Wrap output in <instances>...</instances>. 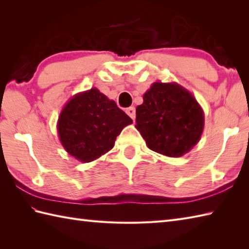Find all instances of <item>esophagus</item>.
I'll return each instance as SVG.
<instances>
[{"instance_id": "obj_1", "label": "esophagus", "mask_w": 249, "mask_h": 249, "mask_svg": "<svg viewBox=\"0 0 249 249\" xmlns=\"http://www.w3.org/2000/svg\"><path fill=\"white\" fill-rule=\"evenodd\" d=\"M126 113H127L133 120L136 119V109L134 107H129L126 109Z\"/></svg>"}]
</instances>
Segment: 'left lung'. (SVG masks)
I'll use <instances>...</instances> for the list:
<instances>
[{
	"instance_id": "obj_1",
	"label": "left lung",
	"mask_w": 249,
	"mask_h": 249,
	"mask_svg": "<svg viewBox=\"0 0 249 249\" xmlns=\"http://www.w3.org/2000/svg\"><path fill=\"white\" fill-rule=\"evenodd\" d=\"M136 128L150 150L181 157L198 143L204 112L188 89L176 82H154L136 109Z\"/></svg>"
}]
</instances>
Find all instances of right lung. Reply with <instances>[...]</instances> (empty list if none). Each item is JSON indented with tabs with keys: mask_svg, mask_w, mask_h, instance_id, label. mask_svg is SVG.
Returning a JSON list of instances; mask_svg holds the SVG:
<instances>
[{
	"mask_svg": "<svg viewBox=\"0 0 249 249\" xmlns=\"http://www.w3.org/2000/svg\"><path fill=\"white\" fill-rule=\"evenodd\" d=\"M133 123L115 102L96 88L80 92L68 100L56 128L65 151L82 162H89L114 146L122 129Z\"/></svg>",
	"mask_w": 249,
	"mask_h": 249,
	"instance_id": "1",
	"label": "right lung"
}]
</instances>
